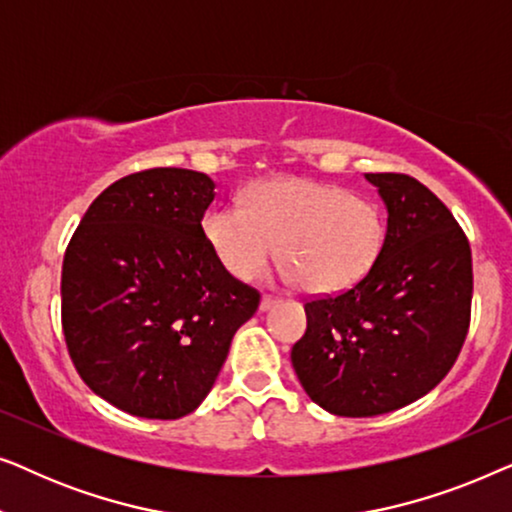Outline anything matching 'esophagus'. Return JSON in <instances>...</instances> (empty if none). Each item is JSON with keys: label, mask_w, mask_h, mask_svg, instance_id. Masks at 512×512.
<instances>
[{"label": "esophagus", "mask_w": 512, "mask_h": 512, "mask_svg": "<svg viewBox=\"0 0 512 512\" xmlns=\"http://www.w3.org/2000/svg\"><path fill=\"white\" fill-rule=\"evenodd\" d=\"M277 305V298H272V296H263L261 298V310L263 312H268L270 307H275Z\"/></svg>", "instance_id": "1"}]
</instances>
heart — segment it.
Returning <instances> with one entry per match:
<instances>
[{"mask_svg": "<svg viewBox=\"0 0 512 512\" xmlns=\"http://www.w3.org/2000/svg\"><path fill=\"white\" fill-rule=\"evenodd\" d=\"M202 235L219 263L251 279L270 256L277 275L310 293H335L368 275L384 242V216L373 200L307 177H272L244 193V207L214 205Z\"/></svg>", "mask_w": 512, "mask_h": 512, "instance_id": "1", "label": "heart"}]
</instances>
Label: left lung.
Masks as SVG:
<instances>
[{"label": "left lung", "mask_w": 512, "mask_h": 512, "mask_svg": "<svg viewBox=\"0 0 512 512\" xmlns=\"http://www.w3.org/2000/svg\"><path fill=\"white\" fill-rule=\"evenodd\" d=\"M387 207L380 256L352 289L305 303L291 363L307 396L340 417L398 410L436 387L471 324V244L408 174H366Z\"/></svg>", "instance_id": "8db88e82"}]
</instances>
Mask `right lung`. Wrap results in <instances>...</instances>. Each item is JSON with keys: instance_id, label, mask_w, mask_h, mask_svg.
<instances>
[{"instance_id": "add662e5", "label": "right lung", "mask_w": 512, "mask_h": 512, "mask_svg": "<svg viewBox=\"0 0 512 512\" xmlns=\"http://www.w3.org/2000/svg\"><path fill=\"white\" fill-rule=\"evenodd\" d=\"M214 181L153 167L97 195L62 263V331L81 380L118 410L179 419L212 391L261 303L202 235Z\"/></svg>"}]
</instances>
